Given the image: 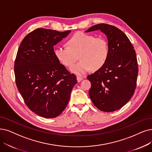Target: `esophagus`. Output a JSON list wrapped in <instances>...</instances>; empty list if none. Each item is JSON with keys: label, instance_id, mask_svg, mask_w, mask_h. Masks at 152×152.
<instances>
[{"label": "esophagus", "instance_id": "34e87169", "mask_svg": "<svg viewBox=\"0 0 152 152\" xmlns=\"http://www.w3.org/2000/svg\"><path fill=\"white\" fill-rule=\"evenodd\" d=\"M77 80L78 82H80V81H82V80H83V78H82V77H80V76H77Z\"/></svg>", "mask_w": 152, "mask_h": 152}]
</instances>
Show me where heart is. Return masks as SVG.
Wrapping results in <instances>:
<instances>
[{"instance_id": "1", "label": "heart", "mask_w": 152, "mask_h": 152, "mask_svg": "<svg viewBox=\"0 0 152 152\" xmlns=\"http://www.w3.org/2000/svg\"><path fill=\"white\" fill-rule=\"evenodd\" d=\"M67 47H57L54 55L58 61L66 67H70L77 61H80L71 68V71L77 75H85L91 69H101L108 58L109 45L108 41L102 37L82 32L73 35L66 41Z\"/></svg>"}]
</instances>
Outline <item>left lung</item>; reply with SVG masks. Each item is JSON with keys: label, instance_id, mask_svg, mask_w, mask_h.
I'll return each instance as SVG.
<instances>
[{"label": "left lung", "instance_id": "1", "mask_svg": "<svg viewBox=\"0 0 152 152\" xmlns=\"http://www.w3.org/2000/svg\"><path fill=\"white\" fill-rule=\"evenodd\" d=\"M97 30L107 35L110 53L105 64L87 77L91 82L89 96L97 108L110 112L124 106L134 94L137 59L133 45L122 30L109 24L99 23L86 32Z\"/></svg>", "mask_w": 152, "mask_h": 152}]
</instances>
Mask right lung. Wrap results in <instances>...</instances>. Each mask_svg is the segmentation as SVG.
Returning <instances> with one entry per match:
<instances>
[{"instance_id": "obj_1", "label": "right lung", "mask_w": 152, "mask_h": 152, "mask_svg": "<svg viewBox=\"0 0 152 152\" xmlns=\"http://www.w3.org/2000/svg\"><path fill=\"white\" fill-rule=\"evenodd\" d=\"M70 32L38 28L26 36L18 49L16 86L28 108L42 117L52 118L61 114L77 83L76 75L54 55L53 45Z\"/></svg>"}]
</instances>
